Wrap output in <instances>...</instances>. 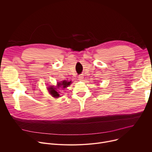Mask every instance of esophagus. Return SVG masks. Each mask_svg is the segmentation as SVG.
<instances>
[{"mask_svg": "<svg viewBox=\"0 0 152 152\" xmlns=\"http://www.w3.org/2000/svg\"><path fill=\"white\" fill-rule=\"evenodd\" d=\"M78 78H79V80L82 81V80H83V77L82 75H80V76H79Z\"/></svg>", "mask_w": 152, "mask_h": 152, "instance_id": "esophagus-1", "label": "esophagus"}]
</instances>
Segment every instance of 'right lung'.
<instances>
[{"label":"right lung","mask_w":152,"mask_h":152,"mask_svg":"<svg viewBox=\"0 0 152 152\" xmlns=\"http://www.w3.org/2000/svg\"><path fill=\"white\" fill-rule=\"evenodd\" d=\"M70 83H71V82H67L66 80H64V81L62 82V83H59H59H58V87H59V86H62V88H65L67 87L69 85H70ZM48 89H49V91L50 93L53 97H58L59 96V93L56 91H55V88L53 87H50V88H49Z\"/></svg>","instance_id":"right-lung-1"}]
</instances>
